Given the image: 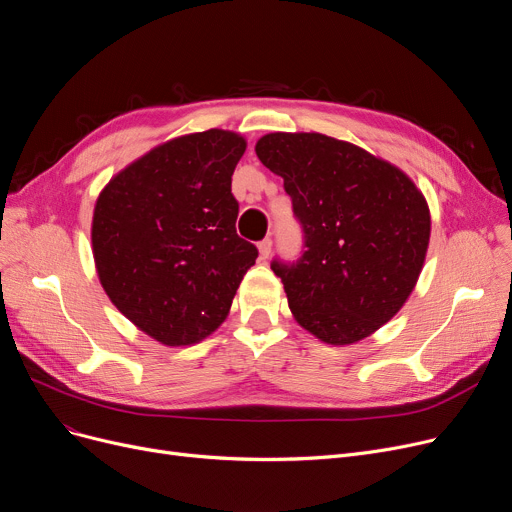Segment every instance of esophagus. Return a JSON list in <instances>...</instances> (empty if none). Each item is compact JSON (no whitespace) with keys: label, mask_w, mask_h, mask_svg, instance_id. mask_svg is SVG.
<instances>
[{"label":"esophagus","mask_w":512,"mask_h":512,"mask_svg":"<svg viewBox=\"0 0 512 512\" xmlns=\"http://www.w3.org/2000/svg\"><path fill=\"white\" fill-rule=\"evenodd\" d=\"M257 247H259L261 259H267V257L272 255V238H263Z\"/></svg>","instance_id":"34e87169"}]
</instances>
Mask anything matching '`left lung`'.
<instances>
[{
	"label": "left lung",
	"mask_w": 512,
	"mask_h": 512,
	"mask_svg": "<svg viewBox=\"0 0 512 512\" xmlns=\"http://www.w3.org/2000/svg\"><path fill=\"white\" fill-rule=\"evenodd\" d=\"M284 178L305 253L274 261L297 324L326 344H355L413 292L432 218L415 182L390 161L319 132H270L255 145Z\"/></svg>",
	"instance_id": "1"
}]
</instances>
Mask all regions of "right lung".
<instances>
[{
	"mask_svg": "<svg viewBox=\"0 0 512 512\" xmlns=\"http://www.w3.org/2000/svg\"><path fill=\"white\" fill-rule=\"evenodd\" d=\"M245 137L211 128L134 159L97 197L91 242L118 311L166 346L207 338L228 317L257 249L236 234L232 174Z\"/></svg>",
	"mask_w": 512,
	"mask_h": 512,
	"instance_id": "1",
	"label": "right lung"
}]
</instances>
